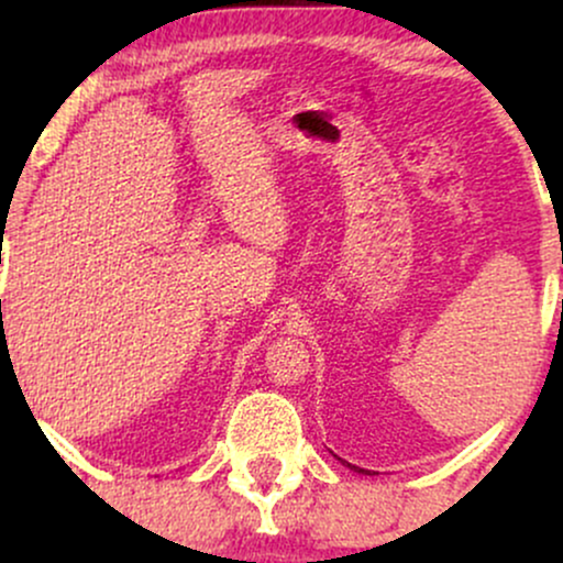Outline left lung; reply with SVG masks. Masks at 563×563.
Here are the masks:
<instances>
[{"mask_svg":"<svg viewBox=\"0 0 563 563\" xmlns=\"http://www.w3.org/2000/svg\"><path fill=\"white\" fill-rule=\"evenodd\" d=\"M352 468H357V466H352ZM357 471H363V468H357ZM365 474H367V471H365Z\"/></svg>","mask_w":563,"mask_h":563,"instance_id":"8db88e82","label":"left lung"}]
</instances>
